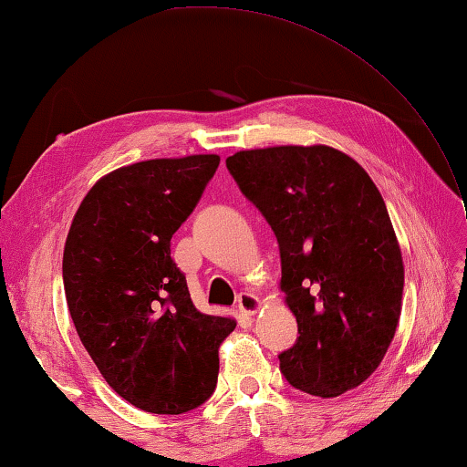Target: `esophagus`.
Listing matches in <instances>:
<instances>
[{
    "mask_svg": "<svg viewBox=\"0 0 467 467\" xmlns=\"http://www.w3.org/2000/svg\"><path fill=\"white\" fill-rule=\"evenodd\" d=\"M238 307L244 316H256L263 304H260V297L254 296V293H242L238 297Z\"/></svg>",
    "mask_w": 467,
    "mask_h": 467,
    "instance_id": "1",
    "label": "esophagus"
}]
</instances>
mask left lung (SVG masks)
<instances>
[{"instance_id":"1","label":"left lung","mask_w":467,"mask_h":467,"mask_svg":"<svg viewBox=\"0 0 467 467\" xmlns=\"http://www.w3.org/2000/svg\"><path fill=\"white\" fill-rule=\"evenodd\" d=\"M273 227L299 338L279 355L293 388L337 398L378 369L402 312L404 263L381 192L330 145H275L225 160Z\"/></svg>"}]
</instances>
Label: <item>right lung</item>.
Instances as JSON below:
<instances>
[{
  "instance_id": "obj_1",
  "label": "right lung",
  "mask_w": 467,
  "mask_h": 467,
  "mask_svg": "<svg viewBox=\"0 0 467 467\" xmlns=\"http://www.w3.org/2000/svg\"><path fill=\"white\" fill-rule=\"evenodd\" d=\"M219 155L158 158L109 171L73 215L63 285L73 326L106 383L151 414L201 406L217 383L234 317L194 307L170 240Z\"/></svg>"
}]
</instances>
